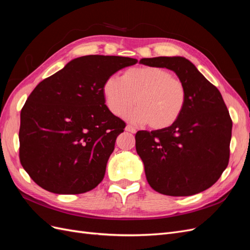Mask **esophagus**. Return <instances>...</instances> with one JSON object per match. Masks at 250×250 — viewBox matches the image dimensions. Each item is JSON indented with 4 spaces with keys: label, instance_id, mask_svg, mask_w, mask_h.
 <instances>
[{
    "label": "esophagus",
    "instance_id": "esophagus-1",
    "mask_svg": "<svg viewBox=\"0 0 250 250\" xmlns=\"http://www.w3.org/2000/svg\"><path fill=\"white\" fill-rule=\"evenodd\" d=\"M125 130H126V131H129V132H131V133H135V132H137V130H135V128H134L133 126H131V125H127L126 128H125Z\"/></svg>",
    "mask_w": 250,
    "mask_h": 250
}]
</instances>
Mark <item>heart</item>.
Masks as SVG:
<instances>
[{
    "mask_svg": "<svg viewBox=\"0 0 250 250\" xmlns=\"http://www.w3.org/2000/svg\"><path fill=\"white\" fill-rule=\"evenodd\" d=\"M103 96L108 109L127 115L134 123H148L152 129H165L183 115L188 101L183 80L160 66H140L125 71L122 77L110 76L103 84Z\"/></svg>",
    "mask_w": 250,
    "mask_h": 250,
    "instance_id": "heart-1",
    "label": "heart"
}]
</instances>
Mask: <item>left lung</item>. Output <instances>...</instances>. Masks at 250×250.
Instances as JSON below:
<instances>
[{
	"label": "left lung",
	"mask_w": 250,
	"mask_h": 250,
	"mask_svg": "<svg viewBox=\"0 0 250 250\" xmlns=\"http://www.w3.org/2000/svg\"><path fill=\"white\" fill-rule=\"evenodd\" d=\"M140 63L175 72L188 92L185 110L175 123L135 134L148 184L169 196L207 190L220 178L229 161L232 121L220 92L185 57L143 58Z\"/></svg>",
	"instance_id": "left-lung-1"
}]
</instances>
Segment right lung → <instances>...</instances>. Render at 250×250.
Segmentation results:
<instances>
[{
    "mask_svg": "<svg viewBox=\"0 0 250 250\" xmlns=\"http://www.w3.org/2000/svg\"><path fill=\"white\" fill-rule=\"evenodd\" d=\"M137 59L87 55L36 85L21 111L20 161L36 185L55 194H81L99 185L124 131L105 105V80Z\"/></svg>",
    "mask_w": 250,
    "mask_h": 250,
    "instance_id": "right-lung-1",
    "label": "right lung"
}]
</instances>
